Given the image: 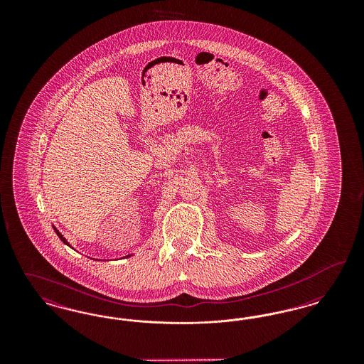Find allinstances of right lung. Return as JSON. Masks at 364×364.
Masks as SVG:
<instances>
[{
  "label": "right lung",
  "mask_w": 364,
  "mask_h": 364,
  "mask_svg": "<svg viewBox=\"0 0 364 364\" xmlns=\"http://www.w3.org/2000/svg\"><path fill=\"white\" fill-rule=\"evenodd\" d=\"M53 229H54V232H55V233H57V236H58V237H60V240H61V242H64V244H67V245H68V247H70V248H72V250H73V247H72V245H70V242H68V240H67V239H65V237H64V236H63V235H61V233H60V232H58V229H57V228H55V226H53ZM131 255H132V254H131ZM131 255H127V257H125V258H129V257H131ZM91 259H92V258H91Z\"/></svg>",
  "instance_id": "1"
}]
</instances>
